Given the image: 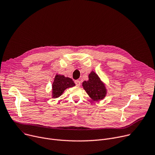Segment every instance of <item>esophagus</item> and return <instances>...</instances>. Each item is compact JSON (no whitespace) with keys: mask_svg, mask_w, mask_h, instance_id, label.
I'll use <instances>...</instances> for the list:
<instances>
[{"mask_svg":"<svg viewBox=\"0 0 155 155\" xmlns=\"http://www.w3.org/2000/svg\"><path fill=\"white\" fill-rule=\"evenodd\" d=\"M74 82H75V84L77 86H79L81 85V81L79 80H76L74 81Z\"/></svg>","mask_w":155,"mask_h":155,"instance_id":"obj_1","label":"esophagus"}]
</instances>
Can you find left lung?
Listing matches in <instances>:
<instances>
[{
    "mask_svg": "<svg viewBox=\"0 0 155 155\" xmlns=\"http://www.w3.org/2000/svg\"><path fill=\"white\" fill-rule=\"evenodd\" d=\"M88 77V81L82 82L83 88L94 101L103 99L107 94V89L104 82L94 71H91Z\"/></svg>",
    "mask_w": 155,
    "mask_h": 155,
    "instance_id": "8db88e82",
    "label": "left lung"
}]
</instances>
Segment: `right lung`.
<instances>
[{
	"label": "right lung",
	"mask_w": 155,
	"mask_h": 155,
	"mask_svg": "<svg viewBox=\"0 0 155 155\" xmlns=\"http://www.w3.org/2000/svg\"><path fill=\"white\" fill-rule=\"evenodd\" d=\"M75 84L72 79L65 77L63 75L56 74L52 84V97L58 98L61 96L67 88L72 87Z\"/></svg>",
	"instance_id": "obj_1"
}]
</instances>
